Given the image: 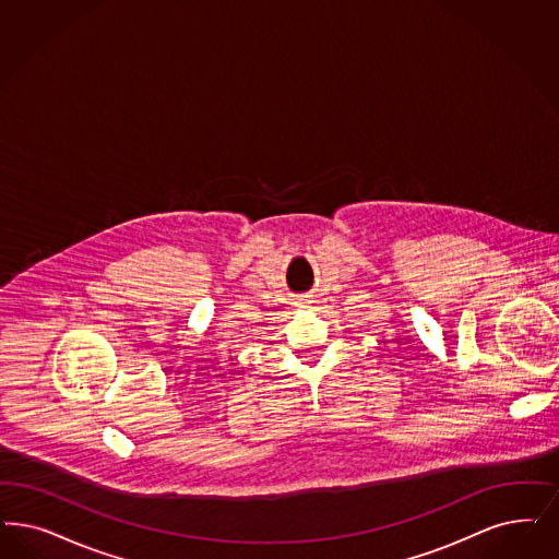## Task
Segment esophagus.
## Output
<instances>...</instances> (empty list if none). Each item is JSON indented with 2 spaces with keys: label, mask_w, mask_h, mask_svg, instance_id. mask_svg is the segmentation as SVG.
<instances>
[{
  "label": "esophagus",
  "mask_w": 559,
  "mask_h": 559,
  "mask_svg": "<svg viewBox=\"0 0 559 559\" xmlns=\"http://www.w3.org/2000/svg\"><path fill=\"white\" fill-rule=\"evenodd\" d=\"M309 301H308V297H301V299H299V301H297V306H308Z\"/></svg>",
  "instance_id": "1"
}]
</instances>
